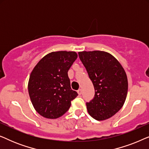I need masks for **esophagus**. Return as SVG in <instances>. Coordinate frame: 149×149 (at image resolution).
<instances>
[{"label": "esophagus", "mask_w": 149, "mask_h": 149, "mask_svg": "<svg viewBox=\"0 0 149 149\" xmlns=\"http://www.w3.org/2000/svg\"><path fill=\"white\" fill-rule=\"evenodd\" d=\"M77 92H78L79 95H81V93H82V89H79L78 91H77Z\"/></svg>", "instance_id": "1"}]
</instances>
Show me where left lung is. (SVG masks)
<instances>
[{
    "mask_svg": "<svg viewBox=\"0 0 149 149\" xmlns=\"http://www.w3.org/2000/svg\"><path fill=\"white\" fill-rule=\"evenodd\" d=\"M95 89L93 100L86 103L89 115L104 121L115 115L123 107L127 94L125 71L119 61L102 51L79 52Z\"/></svg>",
    "mask_w": 149,
    "mask_h": 149,
    "instance_id": "8db88e82",
    "label": "left lung"
}]
</instances>
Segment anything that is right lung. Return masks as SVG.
Returning <instances> with one entry per match:
<instances>
[{"label":"right lung","mask_w":149,"mask_h":149,"mask_svg":"<svg viewBox=\"0 0 149 149\" xmlns=\"http://www.w3.org/2000/svg\"><path fill=\"white\" fill-rule=\"evenodd\" d=\"M77 56L74 52L49 53L32 70L28 81V93L34 109L43 117H60L78 95L71 89L68 76V71Z\"/></svg>","instance_id":"1"}]
</instances>
